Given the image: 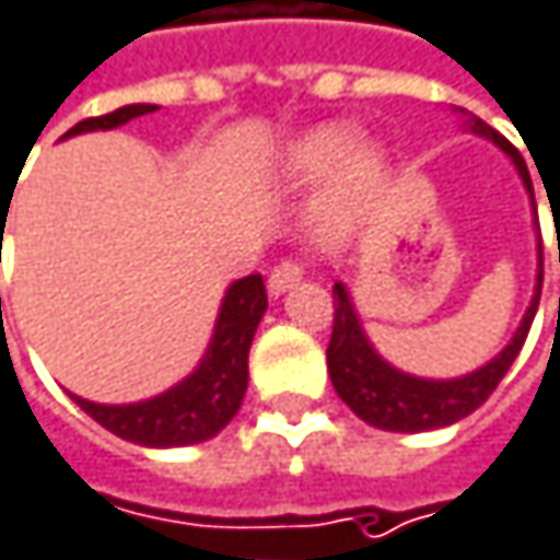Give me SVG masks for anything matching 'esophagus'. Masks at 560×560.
<instances>
[{"label":"esophagus","mask_w":560,"mask_h":560,"mask_svg":"<svg viewBox=\"0 0 560 560\" xmlns=\"http://www.w3.org/2000/svg\"><path fill=\"white\" fill-rule=\"evenodd\" d=\"M303 260H293V257H287V260H280L273 270H270V277H267V287H270V293H283V290H290L293 283H300L303 280Z\"/></svg>","instance_id":"1"}]
</instances>
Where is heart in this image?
I'll return each instance as SVG.
<instances>
[{
    "label": "heart",
    "mask_w": 560,
    "mask_h": 560,
    "mask_svg": "<svg viewBox=\"0 0 560 560\" xmlns=\"http://www.w3.org/2000/svg\"><path fill=\"white\" fill-rule=\"evenodd\" d=\"M355 149V133L346 127H319L293 142L283 159V175L293 185H313L332 175ZM349 159V158H348ZM350 160V159H349ZM382 175V162L375 152H355L339 175L329 201L323 205V234H342L359 211V205L372 195L375 182Z\"/></svg>",
    "instance_id": "1"
}]
</instances>
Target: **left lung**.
Listing matches in <instances>:
<instances>
[{
  "instance_id": "8db88e82",
  "label": "left lung",
  "mask_w": 560,
  "mask_h": 560,
  "mask_svg": "<svg viewBox=\"0 0 560 560\" xmlns=\"http://www.w3.org/2000/svg\"><path fill=\"white\" fill-rule=\"evenodd\" d=\"M466 127L486 140H492L502 152L512 155L525 188L532 191V175L528 165L522 159V152L505 140L502 133H495L489 124H482L476 114H466ZM560 260V257H558ZM541 280H545V267L538 270V293L515 332V339L499 352V359H492L489 365H482L479 372L456 378V382H423L401 375L398 369H392L388 362H382L375 355V349L369 346L359 316L349 303V293L342 283L332 287V339L326 349V362H329V378L332 388L339 392V398L372 427L382 430H433V427H446L456 423L459 418L472 415L479 405H486V398L499 388V382L505 378V372L512 369L515 355L525 346V336L532 329L535 310H538V296H541Z\"/></svg>"
}]
</instances>
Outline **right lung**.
I'll use <instances>...</instances> for the list:
<instances>
[{
    "mask_svg": "<svg viewBox=\"0 0 560 560\" xmlns=\"http://www.w3.org/2000/svg\"><path fill=\"white\" fill-rule=\"evenodd\" d=\"M152 104H130L104 117L81 120L68 130L88 133V130H114L120 124H130L133 117L152 114ZM267 310V290L264 277L250 273L237 280L218 313L214 339L201 359V365L172 392L140 401V405H94L84 398H74L84 415L107 427L110 433L133 440L142 446H188L214 436L228 420L237 415L244 392H247V352L254 342V329Z\"/></svg>",
    "mask_w": 560,
    "mask_h": 560,
    "instance_id": "right-lung-1",
    "label": "right lung"
}]
</instances>
